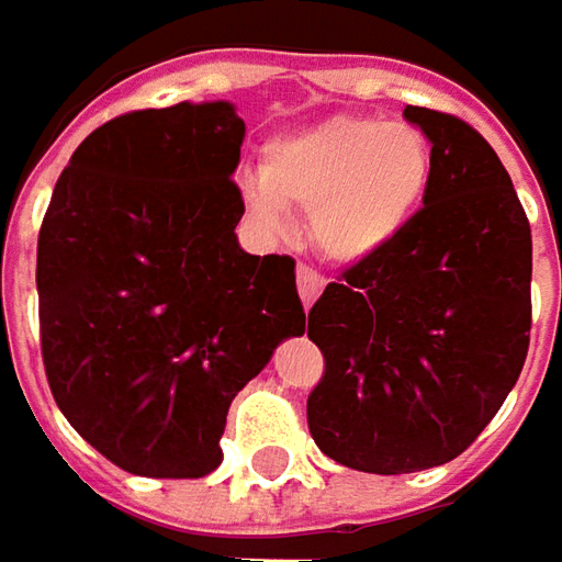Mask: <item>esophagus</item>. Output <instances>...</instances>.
Instances as JSON below:
<instances>
[{
  "label": "esophagus",
  "instance_id": "esophagus-1",
  "mask_svg": "<svg viewBox=\"0 0 562 562\" xmlns=\"http://www.w3.org/2000/svg\"><path fill=\"white\" fill-rule=\"evenodd\" d=\"M296 291H300L303 306L310 310L315 300H318V293L325 291V278L315 269H310V266H300V269H296Z\"/></svg>",
  "mask_w": 562,
  "mask_h": 562
}]
</instances>
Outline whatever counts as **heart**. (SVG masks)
I'll return each mask as SVG.
<instances>
[{"instance_id":"obj_1","label":"heart","mask_w":562,"mask_h":562,"mask_svg":"<svg viewBox=\"0 0 562 562\" xmlns=\"http://www.w3.org/2000/svg\"><path fill=\"white\" fill-rule=\"evenodd\" d=\"M435 171V146L416 124L335 115L266 143L244 205L269 231L281 209L310 212L313 247L335 266H359L413 227Z\"/></svg>"}]
</instances>
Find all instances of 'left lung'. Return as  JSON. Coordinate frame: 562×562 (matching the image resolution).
<instances>
[{
    "instance_id": "8db88e82",
    "label": "left lung",
    "mask_w": 562,
    "mask_h": 562,
    "mask_svg": "<svg viewBox=\"0 0 562 562\" xmlns=\"http://www.w3.org/2000/svg\"><path fill=\"white\" fill-rule=\"evenodd\" d=\"M403 119L438 156L428 203L310 310L325 357L313 441L375 475L457 460L504 406L531 331V227L507 168L457 115L406 105Z\"/></svg>"
}]
</instances>
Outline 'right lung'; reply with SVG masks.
<instances>
[{"label": "right lung", "mask_w": 562, "mask_h": 562, "mask_svg": "<svg viewBox=\"0 0 562 562\" xmlns=\"http://www.w3.org/2000/svg\"><path fill=\"white\" fill-rule=\"evenodd\" d=\"M244 119L178 102L105 121L61 171L40 227V347L90 447L146 479L222 463L227 406L306 331L291 256H249L231 181Z\"/></svg>", "instance_id": "add662e5"}]
</instances>
